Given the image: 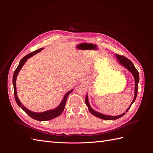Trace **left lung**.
<instances>
[{
	"label": "left lung",
	"instance_id": "left-lung-1",
	"mask_svg": "<svg viewBox=\"0 0 153 153\" xmlns=\"http://www.w3.org/2000/svg\"><path fill=\"white\" fill-rule=\"evenodd\" d=\"M115 57L117 59V60L119 61V63L120 64H121L123 66H124L125 68L127 69L130 72L133 77L134 79H135V94H134V98L132 101V102L131 103L130 105H129V107L128 108V109L126 110V112L123 113L121 115H115V116H113V115H105L103 114H101L100 112H97V111H95L94 109H92V107L91 106L89 102V99H88V95L87 94L86 97H85V104L87 106L88 109H89V112L92 114L94 115V116L102 119L104 120H107V121H111V120H116L120 117H123V115H124L126 114V112H127L129 110V109L130 108L131 105L135 102V101L136 100L137 96V92H138V82H139V74H138V72L137 71V69L135 68V66L133 65V64L132 63V62L131 61H129L128 59H127L126 57H125L124 56H121V55H119L117 54H115Z\"/></svg>",
	"mask_w": 153,
	"mask_h": 153
}]
</instances>
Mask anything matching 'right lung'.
<instances>
[{"label": "right lung", "instance_id": "1", "mask_svg": "<svg viewBox=\"0 0 153 153\" xmlns=\"http://www.w3.org/2000/svg\"><path fill=\"white\" fill-rule=\"evenodd\" d=\"M42 50H43V48H41L38 49V50H36V51H34V52L25 55L24 57H23L21 59L20 62H19V64H18V67L15 69V72H14L13 76V87H14V94H15V101H16L17 105L19 106L20 107H21V108L24 110L27 114H28L31 118L34 119L35 120H37V121H48V120L52 119H54L55 117L59 116V115H61L64 111V108H65V105H66L68 96L73 91V89H72L71 91H68L67 93H66V94L64 95L61 103L57 107L53 109H52V110L45 111V112H32V111H30L29 109H27L26 107H25V106L22 104V103L20 102L19 99H18V96H17V92H16V81L18 74L19 73L20 69H22L23 66L24 65L25 63L27 61V59L30 58L32 56H34V55H36V53L40 52Z\"/></svg>", "mask_w": 153, "mask_h": 153}]
</instances>
